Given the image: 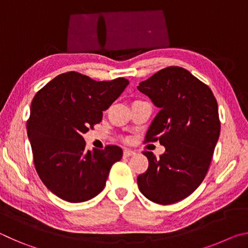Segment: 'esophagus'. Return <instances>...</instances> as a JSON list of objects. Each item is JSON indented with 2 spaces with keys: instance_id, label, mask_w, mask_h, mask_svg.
Returning a JSON list of instances; mask_svg holds the SVG:
<instances>
[{
  "instance_id": "esophagus-1",
  "label": "esophagus",
  "mask_w": 248,
  "mask_h": 248,
  "mask_svg": "<svg viewBox=\"0 0 248 248\" xmlns=\"http://www.w3.org/2000/svg\"><path fill=\"white\" fill-rule=\"evenodd\" d=\"M134 154H136V152H134V151H132V150L125 149V150L124 151V157H129V156H132V155H134Z\"/></svg>"
}]
</instances>
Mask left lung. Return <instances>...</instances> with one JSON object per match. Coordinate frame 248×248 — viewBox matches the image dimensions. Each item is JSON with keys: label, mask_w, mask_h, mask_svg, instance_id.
Returning <instances> with one entry per match:
<instances>
[{"label": "left lung", "mask_w": 248, "mask_h": 248, "mask_svg": "<svg viewBox=\"0 0 248 248\" xmlns=\"http://www.w3.org/2000/svg\"><path fill=\"white\" fill-rule=\"evenodd\" d=\"M159 108L145 142L159 141L165 152L149 159L138 176L140 191L149 200L170 204L187 198L202 183L220 136L217 103L212 91L189 71L169 66L138 86Z\"/></svg>", "instance_id": "8db88e82"}]
</instances>
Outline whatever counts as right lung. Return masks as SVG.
I'll list each match as a JSON object with an SVG mask.
<instances>
[{
  "mask_svg": "<svg viewBox=\"0 0 248 248\" xmlns=\"http://www.w3.org/2000/svg\"><path fill=\"white\" fill-rule=\"evenodd\" d=\"M129 84L119 78L97 82L78 72L58 75L35 95L27 134L37 173L48 189L69 202H83L104 189L123 150L85 148L83 133L99 124L103 111Z\"/></svg>",
  "mask_w": 248,
  "mask_h": 248,
  "instance_id": "obj_1",
  "label": "right lung"
}]
</instances>
